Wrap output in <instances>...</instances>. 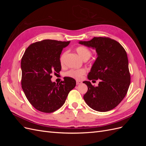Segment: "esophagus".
<instances>
[{
	"mask_svg": "<svg viewBox=\"0 0 146 146\" xmlns=\"http://www.w3.org/2000/svg\"><path fill=\"white\" fill-rule=\"evenodd\" d=\"M81 83H82V82H81V81H80V80H77V81H76V84H77V85H80Z\"/></svg>",
	"mask_w": 146,
	"mask_h": 146,
	"instance_id": "34e87169",
	"label": "esophagus"
}]
</instances>
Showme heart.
Segmentation results:
<instances>
[{
    "label": "heart",
    "instance_id": "1",
    "mask_svg": "<svg viewBox=\"0 0 146 146\" xmlns=\"http://www.w3.org/2000/svg\"><path fill=\"white\" fill-rule=\"evenodd\" d=\"M76 52L78 56H80L81 59L83 60H88L91 55V52L88 49V48L83 46H79L76 48ZM66 55V52H64L61 55L60 58V62L61 65H63L64 63L65 57ZM85 74V70L83 69H70L68 71L65 73V76L69 77H71L75 79H80L83 75Z\"/></svg>",
    "mask_w": 146,
    "mask_h": 146
}]
</instances>
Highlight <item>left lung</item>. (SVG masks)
<instances>
[{
  "instance_id": "1",
  "label": "left lung",
  "mask_w": 146,
  "mask_h": 146,
  "mask_svg": "<svg viewBox=\"0 0 146 146\" xmlns=\"http://www.w3.org/2000/svg\"><path fill=\"white\" fill-rule=\"evenodd\" d=\"M80 44L96 50L98 57L92 64L88 78L98 80V86L90 81H84L88 91L83 99L96 111H110L125 98L130 84L129 61L123 47L116 41L106 37H94L88 41H80Z\"/></svg>"
}]
</instances>
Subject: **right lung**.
<instances>
[{"label":"right lung","mask_w":146,"mask_h":146,"mask_svg":"<svg viewBox=\"0 0 146 146\" xmlns=\"http://www.w3.org/2000/svg\"><path fill=\"white\" fill-rule=\"evenodd\" d=\"M69 42L52 39L36 42L22 58V88L29 102L41 112L52 113L61 108L76 85L71 77H64L59 84L51 80L52 74L61 69L60 55Z\"/></svg>","instance_id":"1"}]
</instances>
